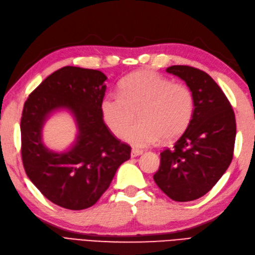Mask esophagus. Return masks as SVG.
<instances>
[{
	"instance_id": "1",
	"label": "esophagus",
	"mask_w": 255,
	"mask_h": 255,
	"mask_svg": "<svg viewBox=\"0 0 255 255\" xmlns=\"http://www.w3.org/2000/svg\"><path fill=\"white\" fill-rule=\"evenodd\" d=\"M140 154H143V151H140V150H135V149H132L131 150V157H136Z\"/></svg>"
}]
</instances>
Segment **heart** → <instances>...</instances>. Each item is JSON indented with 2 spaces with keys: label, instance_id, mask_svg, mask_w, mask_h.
<instances>
[{
  "label": "heart",
  "instance_id": "b5f03b06",
  "mask_svg": "<svg viewBox=\"0 0 255 255\" xmlns=\"http://www.w3.org/2000/svg\"><path fill=\"white\" fill-rule=\"evenodd\" d=\"M120 93L103 99L102 117L113 134L121 137L126 132L125 140L135 148L152 146L162 138L172 142L190 125L194 98L183 83H171L151 70H138L122 80ZM137 114L141 124L129 128Z\"/></svg>",
  "mask_w": 255,
  "mask_h": 255
}]
</instances>
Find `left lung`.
<instances>
[{"label": "left lung", "mask_w": 255, "mask_h": 255, "mask_svg": "<svg viewBox=\"0 0 255 255\" xmlns=\"http://www.w3.org/2000/svg\"><path fill=\"white\" fill-rule=\"evenodd\" d=\"M183 80L193 93V117L173 149L161 153L153 180L176 202L200 199L212 189L233 157L235 116L228 99L209 74L190 66L166 69Z\"/></svg>", "instance_id": "1"}]
</instances>
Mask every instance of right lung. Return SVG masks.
Instances as JSON below:
<instances>
[{"label": "right lung", "mask_w": 255, "mask_h": 255, "mask_svg": "<svg viewBox=\"0 0 255 255\" xmlns=\"http://www.w3.org/2000/svg\"><path fill=\"white\" fill-rule=\"evenodd\" d=\"M106 80L100 70L66 66L47 77L24 104L21 136L26 174L46 199L66 209L93 206L118 168L130 158V146L110 132L102 117ZM60 111L71 113L78 131L75 142L59 153L43 144L42 128Z\"/></svg>", "instance_id": "add662e5"}]
</instances>
